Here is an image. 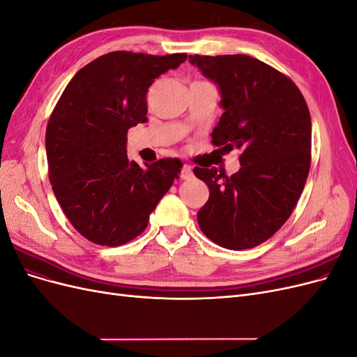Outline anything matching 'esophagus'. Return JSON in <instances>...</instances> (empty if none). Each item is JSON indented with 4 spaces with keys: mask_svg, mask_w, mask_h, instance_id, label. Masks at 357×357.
<instances>
[{
    "mask_svg": "<svg viewBox=\"0 0 357 357\" xmlns=\"http://www.w3.org/2000/svg\"><path fill=\"white\" fill-rule=\"evenodd\" d=\"M193 177V171L190 165H183L181 171H180V180H190Z\"/></svg>",
    "mask_w": 357,
    "mask_h": 357,
    "instance_id": "34e87169",
    "label": "esophagus"
}]
</instances>
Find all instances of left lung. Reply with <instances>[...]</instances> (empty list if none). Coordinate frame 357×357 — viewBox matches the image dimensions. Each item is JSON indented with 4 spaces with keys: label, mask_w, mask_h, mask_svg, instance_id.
Listing matches in <instances>:
<instances>
[{
    "label": "left lung",
    "mask_w": 357,
    "mask_h": 357,
    "mask_svg": "<svg viewBox=\"0 0 357 357\" xmlns=\"http://www.w3.org/2000/svg\"><path fill=\"white\" fill-rule=\"evenodd\" d=\"M220 89L223 114L211 143L238 149L241 168L231 177L193 168L210 189L198 211L201 231L229 250L273 236L296 207L311 164V117L287 75L247 55H190Z\"/></svg>",
    "instance_id": "8db88e82"
}]
</instances>
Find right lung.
I'll return each mask as SVG.
<instances>
[{
  "instance_id": "add662e5",
  "label": "right lung",
  "mask_w": 357,
  "mask_h": 357,
  "mask_svg": "<svg viewBox=\"0 0 357 357\" xmlns=\"http://www.w3.org/2000/svg\"><path fill=\"white\" fill-rule=\"evenodd\" d=\"M186 53L110 52L84 66L62 92L46 129L49 180L67 219L84 238L116 247L134 240L178 178L177 158L139 167L126 134L147 122V91Z\"/></svg>"
}]
</instances>
